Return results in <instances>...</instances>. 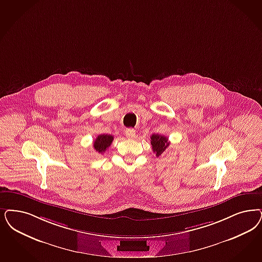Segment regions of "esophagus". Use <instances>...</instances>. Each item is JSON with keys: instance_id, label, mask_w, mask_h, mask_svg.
<instances>
[{"instance_id": "1", "label": "esophagus", "mask_w": 262, "mask_h": 262, "mask_svg": "<svg viewBox=\"0 0 262 262\" xmlns=\"http://www.w3.org/2000/svg\"><path fill=\"white\" fill-rule=\"evenodd\" d=\"M125 135H126L127 138L133 139V138L136 137V130L134 128H127V129H126V132H125Z\"/></svg>"}]
</instances>
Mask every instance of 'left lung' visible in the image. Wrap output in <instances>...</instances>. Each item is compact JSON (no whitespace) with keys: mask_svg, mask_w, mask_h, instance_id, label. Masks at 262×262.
<instances>
[{"mask_svg":"<svg viewBox=\"0 0 262 262\" xmlns=\"http://www.w3.org/2000/svg\"><path fill=\"white\" fill-rule=\"evenodd\" d=\"M151 145L154 153H156V156L159 157L168 148L169 141L168 138L164 136L154 134L151 136Z\"/></svg>","mask_w":262,"mask_h":262,"instance_id":"8db88e82","label":"left lung"}]
</instances>
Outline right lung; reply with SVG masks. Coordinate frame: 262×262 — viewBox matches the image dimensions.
<instances>
[{"instance_id":"right-lung-1","label":"right lung","mask_w":262,"mask_h":262,"mask_svg":"<svg viewBox=\"0 0 262 262\" xmlns=\"http://www.w3.org/2000/svg\"><path fill=\"white\" fill-rule=\"evenodd\" d=\"M113 136L110 135H99L94 141V149L99 154L104 153L113 141Z\"/></svg>"}]
</instances>
